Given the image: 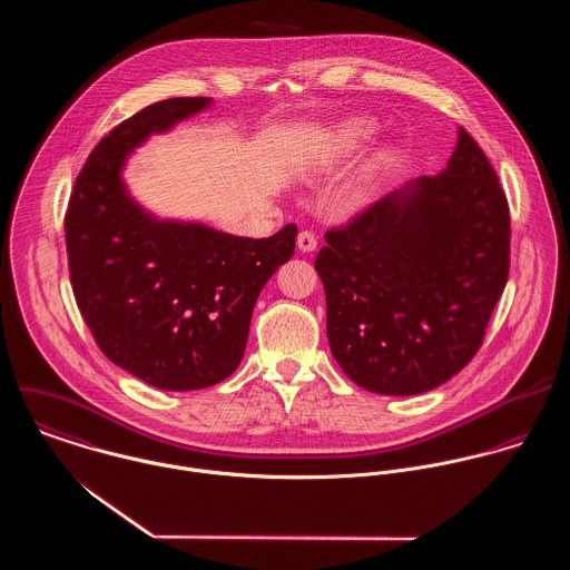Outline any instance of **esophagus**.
<instances>
[{"instance_id":"1","label":"esophagus","mask_w":570,"mask_h":570,"mask_svg":"<svg viewBox=\"0 0 570 570\" xmlns=\"http://www.w3.org/2000/svg\"><path fill=\"white\" fill-rule=\"evenodd\" d=\"M296 245H298L301 252H314L316 245H318V239H316V235L312 230H303L296 237Z\"/></svg>"}]
</instances>
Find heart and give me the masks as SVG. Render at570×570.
Returning <instances> with one entry per match:
<instances>
[{"label": "heart", "instance_id": "obj_1", "mask_svg": "<svg viewBox=\"0 0 570 570\" xmlns=\"http://www.w3.org/2000/svg\"><path fill=\"white\" fill-rule=\"evenodd\" d=\"M373 134H375V125L368 118H351L333 131L328 151L335 160L353 158L373 138ZM386 168H389L386 154H380L377 158H373L371 163L366 164L360 179L353 184V188L348 193L351 204H355V206L366 204L375 195V188H377L380 179L384 177Z\"/></svg>", "mask_w": 570, "mask_h": 570}]
</instances>
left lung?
I'll return each instance as SVG.
<instances>
[{
    "label": "left lung",
    "mask_w": 570,
    "mask_h": 570,
    "mask_svg": "<svg viewBox=\"0 0 570 570\" xmlns=\"http://www.w3.org/2000/svg\"><path fill=\"white\" fill-rule=\"evenodd\" d=\"M509 204L461 127L448 166L326 230L316 256L328 346L357 386L419 395L483 344L509 276Z\"/></svg>",
    "instance_id": "left-lung-1"
}]
</instances>
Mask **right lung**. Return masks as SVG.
Masks as SVG:
<instances>
[{
  "label": "right lung",
  "instance_id": "add662e5",
  "mask_svg": "<svg viewBox=\"0 0 570 570\" xmlns=\"http://www.w3.org/2000/svg\"><path fill=\"white\" fill-rule=\"evenodd\" d=\"M208 105L166 98L114 127L89 154L66 213L72 289L98 348L163 391L208 389L237 371L254 303L296 247L294 224L267 239L235 237L160 222L127 193L129 154Z\"/></svg>",
  "mask_w": 570,
  "mask_h": 570
}]
</instances>
